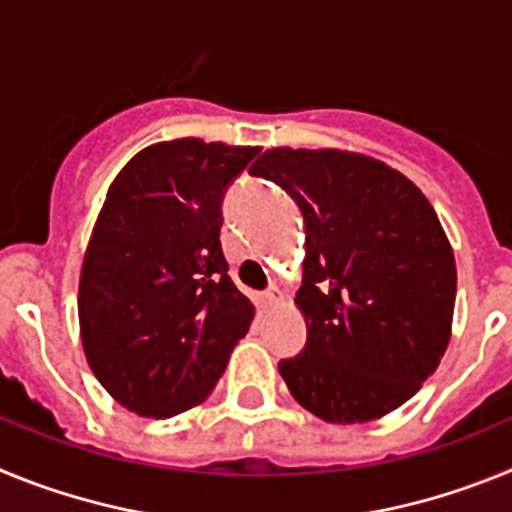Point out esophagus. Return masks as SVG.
<instances>
[{
	"instance_id": "1",
	"label": "esophagus",
	"mask_w": 512,
	"mask_h": 512,
	"mask_svg": "<svg viewBox=\"0 0 512 512\" xmlns=\"http://www.w3.org/2000/svg\"><path fill=\"white\" fill-rule=\"evenodd\" d=\"M261 302H264L266 307H274V305H282L284 302V292L279 287H271L269 292H266L264 297H261Z\"/></svg>"
}]
</instances>
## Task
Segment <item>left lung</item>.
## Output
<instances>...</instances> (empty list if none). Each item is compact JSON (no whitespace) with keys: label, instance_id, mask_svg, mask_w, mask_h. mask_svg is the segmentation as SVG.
<instances>
[{"label":"left lung","instance_id":"8db88e82","mask_svg":"<svg viewBox=\"0 0 512 512\" xmlns=\"http://www.w3.org/2000/svg\"><path fill=\"white\" fill-rule=\"evenodd\" d=\"M251 174L305 217L307 346L279 361L292 397L338 425L397 410L451 341L456 261L433 205L384 161L338 148H271Z\"/></svg>","mask_w":512,"mask_h":512}]
</instances>
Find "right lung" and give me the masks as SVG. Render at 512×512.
Returning <instances> with one entry per match:
<instances>
[{
	"label": "right lung",
	"mask_w": 512,
	"mask_h": 512,
	"mask_svg": "<svg viewBox=\"0 0 512 512\" xmlns=\"http://www.w3.org/2000/svg\"><path fill=\"white\" fill-rule=\"evenodd\" d=\"M256 146L161 140L107 189L79 277L89 369L122 408L171 418L210 397L256 307L228 277L223 192Z\"/></svg>",
	"instance_id": "1"
}]
</instances>
